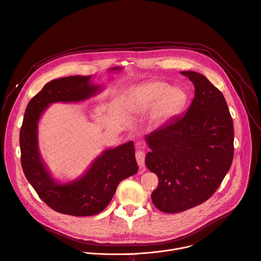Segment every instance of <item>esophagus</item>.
Masks as SVG:
<instances>
[{
	"label": "esophagus",
	"mask_w": 261,
	"mask_h": 261,
	"mask_svg": "<svg viewBox=\"0 0 261 261\" xmlns=\"http://www.w3.org/2000/svg\"><path fill=\"white\" fill-rule=\"evenodd\" d=\"M145 153L143 151H137L135 153V158H136V161L138 163V165L140 168H143L145 165Z\"/></svg>",
	"instance_id": "obj_1"
}]
</instances>
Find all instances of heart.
<instances>
[{
  "mask_svg": "<svg viewBox=\"0 0 261 261\" xmlns=\"http://www.w3.org/2000/svg\"><path fill=\"white\" fill-rule=\"evenodd\" d=\"M187 94L180 87H170L163 81H149L138 85L130 96L129 108L137 114L150 110L151 121L161 125L170 121L185 105Z\"/></svg>",
  "mask_w": 261,
  "mask_h": 261,
  "instance_id": "heart-1",
  "label": "heart"
}]
</instances>
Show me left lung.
<instances>
[{"label":"left lung","mask_w":261,"mask_h":261,"mask_svg":"<svg viewBox=\"0 0 261 261\" xmlns=\"http://www.w3.org/2000/svg\"><path fill=\"white\" fill-rule=\"evenodd\" d=\"M181 74L195 85L191 106L184 115L146 135L151 149L146 165L159 179L151 198L167 213L207 201L228 173L234 154L233 121L223 93L202 74Z\"/></svg>","instance_id":"8db88e82"}]
</instances>
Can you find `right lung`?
Returning a JSON list of instances; mask_svg holds the SVG:
<instances>
[{
  "label": "right lung",
  "mask_w": 261,
  "mask_h": 261,
  "mask_svg": "<svg viewBox=\"0 0 261 261\" xmlns=\"http://www.w3.org/2000/svg\"><path fill=\"white\" fill-rule=\"evenodd\" d=\"M90 79L91 76H69L46 83L29 102L19 132L20 162L27 180L53 210L75 217L94 216L103 211L118 183L138 171L133 141L103 151L82 177L67 183L54 180L44 165L37 140L41 114L52 103L82 102L97 94L101 87L92 84Z\"/></svg>",
  "instance_id": "obj_1"
}]
</instances>
